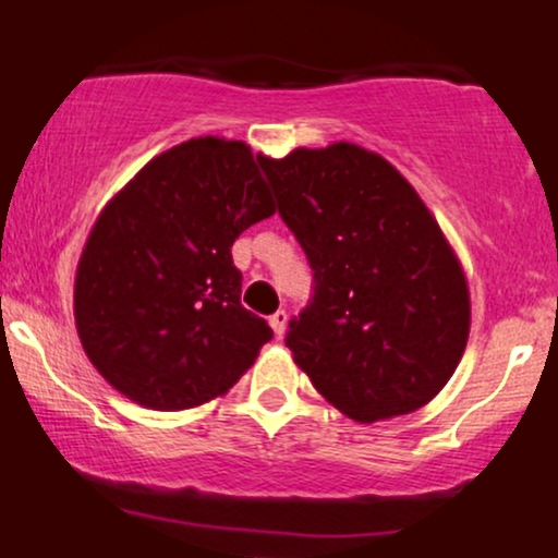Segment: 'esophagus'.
Instances as JSON below:
<instances>
[{"instance_id": "obj_1", "label": "esophagus", "mask_w": 558, "mask_h": 558, "mask_svg": "<svg viewBox=\"0 0 558 558\" xmlns=\"http://www.w3.org/2000/svg\"><path fill=\"white\" fill-rule=\"evenodd\" d=\"M270 325H272L275 336L283 338V336H286V325H288V312H286V310H278V312H275V315L270 317Z\"/></svg>"}]
</instances>
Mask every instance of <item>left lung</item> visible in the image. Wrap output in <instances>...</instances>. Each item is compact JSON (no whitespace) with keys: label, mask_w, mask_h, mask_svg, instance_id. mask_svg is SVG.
I'll list each match as a JSON object with an SVG mask.
<instances>
[{"label":"left lung","mask_w":558,"mask_h":558,"mask_svg":"<svg viewBox=\"0 0 558 558\" xmlns=\"http://www.w3.org/2000/svg\"><path fill=\"white\" fill-rule=\"evenodd\" d=\"M312 270L315 299L286 345L345 417L417 412L444 390L470 338V286L414 185L351 141L259 157Z\"/></svg>","instance_id":"1"}]
</instances>
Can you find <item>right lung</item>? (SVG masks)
Returning a JSON list of instances; mask_svg holds the SVG:
<instances>
[{"label": "right lung", "mask_w": 558, "mask_h": 558, "mask_svg": "<svg viewBox=\"0 0 558 558\" xmlns=\"http://www.w3.org/2000/svg\"><path fill=\"white\" fill-rule=\"evenodd\" d=\"M270 215L243 141L198 136L146 162L96 217L75 270V328L96 373L157 412L226 396L272 338L241 306L230 254Z\"/></svg>", "instance_id": "obj_1"}]
</instances>
